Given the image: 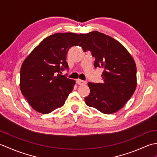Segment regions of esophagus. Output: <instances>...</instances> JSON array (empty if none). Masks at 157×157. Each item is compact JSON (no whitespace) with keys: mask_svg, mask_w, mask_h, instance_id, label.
I'll list each match as a JSON object with an SVG mask.
<instances>
[{"mask_svg":"<svg viewBox=\"0 0 157 157\" xmlns=\"http://www.w3.org/2000/svg\"><path fill=\"white\" fill-rule=\"evenodd\" d=\"M76 83L79 85H85V84H86V81H83V80H82V79H77Z\"/></svg>","mask_w":157,"mask_h":157,"instance_id":"esophagus-1","label":"esophagus"}]
</instances>
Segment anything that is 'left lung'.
<instances>
[{"mask_svg": "<svg viewBox=\"0 0 157 157\" xmlns=\"http://www.w3.org/2000/svg\"><path fill=\"white\" fill-rule=\"evenodd\" d=\"M83 51L92 52L94 67H102L103 82H88L90 94L86 104L105 114H112L123 107L137 86L134 58L115 39L97 31L83 34L79 44Z\"/></svg>", "mask_w": 157, "mask_h": 157, "instance_id": "left-lung-1", "label": "left lung"}]
</instances>
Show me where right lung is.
Listing matches in <instances>:
<instances>
[{
  "mask_svg": "<svg viewBox=\"0 0 157 157\" xmlns=\"http://www.w3.org/2000/svg\"><path fill=\"white\" fill-rule=\"evenodd\" d=\"M83 34L56 33L29 53L20 70V90L35 111L47 114L64 105L75 81L59 74L68 69V50L78 46Z\"/></svg>",
  "mask_w": 157,
  "mask_h": 157,
  "instance_id": "obj_1",
  "label": "right lung"
}]
</instances>
